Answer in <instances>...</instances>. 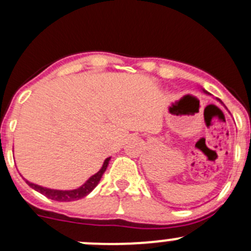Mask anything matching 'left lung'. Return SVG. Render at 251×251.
Returning <instances> with one entry per match:
<instances>
[{"label": "left lung", "mask_w": 251, "mask_h": 251, "mask_svg": "<svg viewBox=\"0 0 251 251\" xmlns=\"http://www.w3.org/2000/svg\"><path fill=\"white\" fill-rule=\"evenodd\" d=\"M203 92H205V93H207V95H210V93L209 92H207V91H205V90H203ZM219 100V102H221V100ZM222 103V102H221ZM225 105V104H224Z\"/></svg>", "instance_id": "left-lung-1"}]
</instances>
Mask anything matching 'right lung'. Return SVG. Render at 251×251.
I'll return each mask as SVG.
<instances>
[{
  "mask_svg": "<svg viewBox=\"0 0 251 251\" xmlns=\"http://www.w3.org/2000/svg\"><path fill=\"white\" fill-rule=\"evenodd\" d=\"M110 158H107L103 163V166L100 168V170L98 171L97 174H95L93 176H91L85 183L82 184L81 187H78L76 189H72V191H59V189H50V188H46V187L39 186V184L31 183V182L26 181V183L31 187L32 189L35 191L40 192L41 194H44L45 197L47 198L52 199V201H78V199L83 198L87 194H90L93 189L96 188L98 183H100V178H102L103 174L104 171L107 170L108 164H109Z\"/></svg>",
  "mask_w": 251,
  "mask_h": 251,
  "instance_id": "obj_1",
  "label": "right lung"
}]
</instances>
